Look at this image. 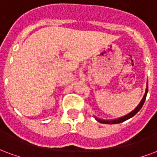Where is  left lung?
I'll list each match as a JSON object with an SVG mask.
<instances>
[{
  "instance_id": "left-lung-1",
  "label": "left lung",
  "mask_w": 157,
  "mask_h": 157,
  "mask_svg": "<svg viewBox=\"0 0 157 157\" xmlns=\"http://www.w3.org/2000/svg\"><path fill=\"white\" fill-rule=\"evenodd\" d=\"M147 92H148V83H147V85H146V93H145V94L143 96L142 99L140 100V102L138 105H137V107L134 110L129 113L128 115H124L123 117L121 118H118V119H115V120H110V121H105V120H101V119H98V118H96V121H99V123H102V124H119V123H121V122H124V121H127V120H129L131 117H133L134 115H136L138 113L140 109H141V107L144 105V103H145V100H146V94H147Z\"/></svg>"
}]
</instances>
